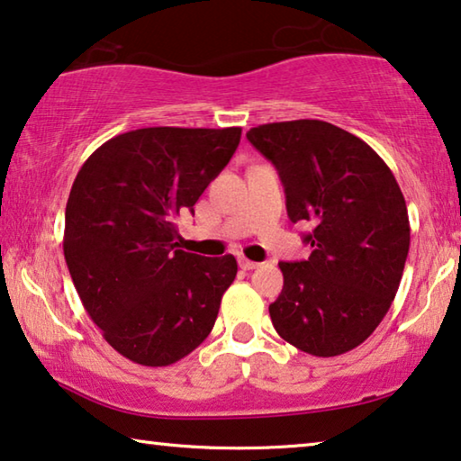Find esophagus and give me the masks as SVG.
Masks as SVG:
<instances>
[{
	"mask_svg": "<svg viewBox=\"0 0 461 461\" xmlns=\"http://www.w3.org/2000/svg\"><path fill=\"white\" fill-rule=\"evenodd\" d=\"M238 263H240V267H242L244 271H252V269H257L258 267V263H254V260H249V258H238Z\"/></svg>",
	"mask_w": 461,
	"mask_h": 461,
	"instance_id": "obj_1",
	"label": "esophagus"
}]
</instances>
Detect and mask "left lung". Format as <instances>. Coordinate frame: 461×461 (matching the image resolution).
Returning <instances> with one entry per match:
<instances>
[{
  "label": "left lung",
  "mask_w": 461,
  "mask_h": 461,
  "mask_svg": "<svg viewBox=\"0 0 461 461\" xmlns=\"http://www.w3.org/2000/svg\"><path fill=\"white\" fill-rule=\"evenodd\" d=\"M246 139L279 171L287 217L312 225L311 257L279 263L275 331L322 358L358 348L387 314L410 250L395 176L366 142L329 122L263 123Z\"/></svg>",
  "instance_id": "left-lung-1"
}]
</instances>
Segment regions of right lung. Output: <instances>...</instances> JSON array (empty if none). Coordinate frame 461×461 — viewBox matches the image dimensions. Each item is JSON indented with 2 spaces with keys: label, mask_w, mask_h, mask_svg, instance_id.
I'll return each mask as SVG.
<instances>
[{
  "label": "right lung",
  "mask_w": 461,
  "mask_h": 461,
  "mask_svg": "<svg viewBox=\"0 0 461 461\" xmlns=\"http://www.w3.org/2000/svg\"><path fill=\"white\" fill-rule=\"evenodd\" d=\"M242 128H140L82 165L66 204L64 257L82 306L123 358L169 366L209 338L236 279L231 254L177 249L176 219L236 153Z\"/></svg>",
  "instance_id": "obj_1"
}]
</instances>
